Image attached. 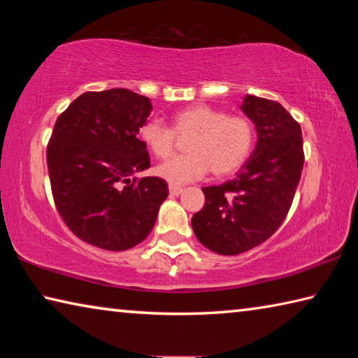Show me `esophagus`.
Returning a JSON list of instances; mask_svg holds the SVG:
<instances>
[{
	"instance_id": "1",
	"label": "esophagus",
	"mask_w": 358,
	"mask_h": 358,
	"mask_svg": "<svg viewBox=\"0 0 358 358\" xmlns=\"http://www.w3.org/2000/svg\"><path fill=\"white\" fill-rule=\"evenodd\" d=\"M169 192H171L172 196H180V194L183 192V187L178 185H169Z\"/></svg>"
}]
</instances>
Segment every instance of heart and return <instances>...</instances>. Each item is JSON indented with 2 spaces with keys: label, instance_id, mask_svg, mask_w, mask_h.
<instances>
[{
  "label": "heart",
  "instance_id": "b5f03b06",
  "mask_svg": "<svg viewBox=\"0 0 358 358\" xmlns=\"http://www.w3.org/2000/svg\"><path fill=\"white\" fill-rule=\"evenodd\" d=\"M175 136H189L185 142L186 155L171 157L156 167L157 177L171 185L189 183L208 171L216 177L237 172L254 147V126L250 120L241 115H227L208 104L181 108L173 115L172 129L159 120H148L138 131L141 141L157 159L172 155Z\"/></svg>",
  "mask_w": 358,
  "mask_h": 358
}]
</instances>
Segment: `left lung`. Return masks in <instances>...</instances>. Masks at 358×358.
<instances>
[{
  "label": "left lung",
  "mask_w": 358,
  "mask_h": 358,
  "mask_svg": "<svg viewBox=\"0 0 358 358\" xmlns=\"http://www.w3.org/2000/svg\"><path fill=\"white\" fill-rule=\"evenodd\" d=\"M241 110L256 124V148L234 180L202 187L205 205L191 220L197 240L222 256L250 251L276 232L305 162L300 124L280 102L246 94Z\"/></svg>",
  "instance_id": "left-lung-1"
}]
</instances>
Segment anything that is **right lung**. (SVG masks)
<instances>
[{"mask_svg":"<svg viewBox=\"0 0 358 358\" xmlns=\"http://www.w3.org/2000/svg\"><path fill=\"white\" fill-rule=\"evenodd\" d=\"M153 106L126 88L87 92L59 115L47 145L53 201L71 232L107 251L148 237L167 183L136 178L150 167L138 131Z\"/></svg>","mask_w":358,"mask_h":358,"instance_id":"add662e5","label":"right lung"}]
</instances>
